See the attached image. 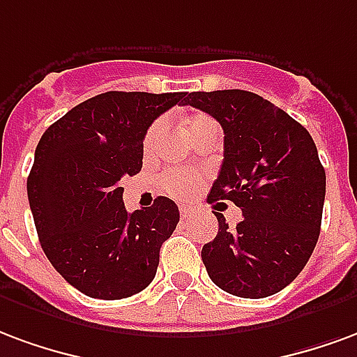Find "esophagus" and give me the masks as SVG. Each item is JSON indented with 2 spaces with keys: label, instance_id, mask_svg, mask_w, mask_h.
Wrapping results in <instances>:
<instances>
[{
  "label": "esophagus",
  "instance_id": "34e87169",
  "mask_svg": "<svg viewBox=\"0 0 357 357\" xmlns=\"http://www.w3.org/2000/svg\"><path fill=\"white\" fill-rule=\"evenodd\" d=\"M181 215L182 218L192 217V207H188V205H181Z\"/></svg>",
  "mask_w": 357,
  "mask_h": 357
}]
</instances>
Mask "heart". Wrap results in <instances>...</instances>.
I'll return each mask as SVG.
<instances>
[{"label": "heart", "instance_id": "b5f03b06", "mask_svg": "<svg viewBox=\"0 0 357 357\" xmlns=\"http://www.w3.org/2000/svg\"><path fill=\"white\" fill-rule=\"evenodd\" d=\"M207 123H215L209 116H204V114H199V116H194V118H190L186 121V131H194L197 127H204ZM161 131H163V121L158 119V121H153L150 125V129L144 135V142H142V148H144V152L150 153L155 146V142L160 139ZM197 184H199V175L194 173V171H190V169H167L163 175H161V186L165 188L167 194L175 197H184L190 196L194 190L197 188Z\"/></svg>", "mask_w": 357, "mask_h": 357}]
</instances>
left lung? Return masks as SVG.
<instances>
[{"label":"left lung","mask_w":357,"mask_h":357,"mask_svg":"<svg viewBox=\"0 0 357 357\" xmlns=\"http://www.w3.org/2000/svg\"><path fill=\"white\" fill-rule=\"evenodd\" d=\"M184 104L211 114L225 131L209 204L234 202L243 213L228 228L215 211L217 238L202 249L207 274L230 295H275L301 274L319 238L325 171L310 132L249 91H197Z\"/></svg>","instance_id":"left-lung-1"}]
</instances>
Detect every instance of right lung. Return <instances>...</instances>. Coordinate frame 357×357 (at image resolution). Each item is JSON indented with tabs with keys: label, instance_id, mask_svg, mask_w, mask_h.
Returning a JSON list of instances; mask_svg holds the SVG:
<instances>
[{
	"label": "right lung",
	"instance_id": "add662e5",
	"mask_svg": "<svg viewBox=\"0 0 357 357\" xmlns=\"http://www.w3.org/2000/svg\"><path fill=\"white\" fill-rule=\"evenodd\" d=\"M184 96L108 91L74 106L38 142L28 202L41 249L83 295L118 301L152 283L178 207L160 196L129 213L119 181L142 169L148 127Z\"/></svg>",
	"mask_w": 357,
	"mask_h": 357
}]
</instances>
